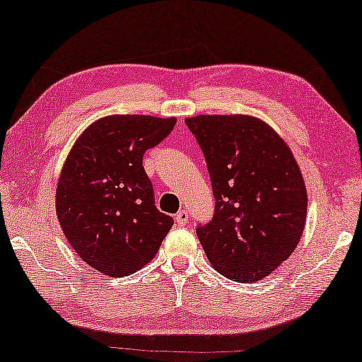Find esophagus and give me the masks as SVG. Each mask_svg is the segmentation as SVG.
Returning <instances> with one entry per match:
<instances>
[{"mask_svg":"<svg viewBox=\"0 0 362 362\" xmlns=\"http://www.w3.org/2000/svg\"><path fill=\"white\" fill-rule=\"evenodd\" d=\"M175 220H176V224L177 226H186V224L189 223V213L187 210H180L175 215Z\"/></svg>","mask_w":362,"mask_h":362,"instance_id":"esophagus-1","label":"esophagus"}]
</instances>
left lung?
<instances>
[{
	"label": "left lung",
	"instance_id": "obj_1",
	"mask_svg": "<svg viewBox=\"0 0 362 362\" xmlns=\"http://www.w3.org/2000/svg\"><path fill=\"white\" fill-rule=\"evenodd\" d=\"M209 167L215 215L197 228L220 274L257 282L279 268L300 242L308 195L292 151L268 123L250 115L186 118Z\"/></svg>",
	"mask_w": 362,
	"mask_h": 362
}]
</instances>
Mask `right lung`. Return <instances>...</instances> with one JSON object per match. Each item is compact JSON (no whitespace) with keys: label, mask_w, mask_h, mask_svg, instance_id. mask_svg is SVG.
<instances>
[{"label":"right lung","mask_w":362,"mask_h":362,"mask_svg":"<svg viewBox=\"0 0 362 362\" xmlns=\"http://www.w3.org/2000/svg\"><path fill=\"white\" fill-rule=\"evenodd\" d=\"M175 125L173 117L99 118L65 160L56 189L57 220L76 255L105 276L141 269L173 226V218L157 210L142 157Z\"/></svg>","instance_id":"add662e5"}]
</instances>
